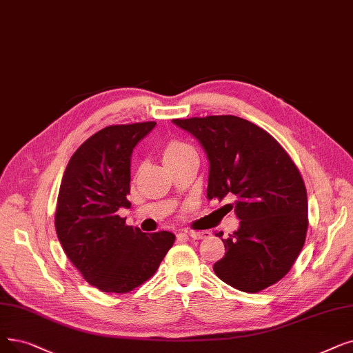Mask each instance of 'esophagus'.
<instances>
[{"instance_id": "34e87169", "label": "esophagus", "mask_w": 353, "mask_h": 353, "mask_svg": "<svg viewBox=\"0 0 353 353\" xmlns=\"http://www.w3.org/2000/svg\"><path fill=\"white\" fill-rule=\"evenodd\" d=\"M186 235L192 239H205V238L210 236V232H208V231H189V232H186Z\"/></svg>"}]
</instances>
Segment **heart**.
Segmentation results:
<instances>
[{"mask_svg":"<svg viewBox=\"0 0 353 353\" xmlns=\"http://www.w3.org/2000/svg\"><path fill=\"white\" fill-rule=\"evenodd\" d=\"M189 150H190V148H189L188 145L181 144V143H177V141L170 143V144H168V145L165 147V150H164V160L168 159V157L179 156V154H181V152L189 151Z\"/></svg>","mask_w":353,"mask_h":353,"instance_id":"b5f03b06","label":"heart"}]
</instances>
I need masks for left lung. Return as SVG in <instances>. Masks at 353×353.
I'll use <instances>...</instances> for the list:
<instances>
[{"instance_id":"8db88e82","label":"left lung","mask_w":353,"mask_h":353,"mask_svg":"<svg viewBox=\"0 0 353 353\" xmlns=\"http://www.w3.org/2000/svg\"><path fill=\"white\" fill-rule=\"evenodd\" d=\"M201 143L209 161L208 199L232 196L239 228L213 271L231 287L258 293L293 267L307 234V192L299 168L272 137L235 115L173 119Z\"/></svg>"}]
</instances>
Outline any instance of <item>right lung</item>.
Listing matches in <instances>:
<instances>
[{"instance_id":"1","label":"right lung","mask_w":353,"mask_h":353,"mask_svg":"<svg viewBox=\"0 0 353 353\" xmlns=\"http://www.w3.org/2000/svg\"><path fill=\"white\" fill-rule=\"evenodd\" d=\"M156 122L111 125L74 151L56 208V234L72 264L103 293H128L154 274L173 247L167 231L144 234L125 225L134 147Z\"/></svg>"}]
</instances>
